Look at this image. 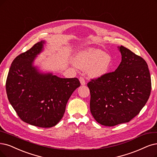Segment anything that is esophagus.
I'll return each instance as SVG.
<instances>
[{"label":"esophagus","mask_w":157,"mask_h":157,"mask_svg":"<svg viewBox=\"0 0 157 157\" xmlns=\"http://www.w3.org/2000/svg\"><path fill=\"white\" fill-rule=\"evenodd\" d=\"M79 82H80V83H81V85H85L86 84L85 80V79L83 77H80Z\"/></svg>","instance_id":"esophagus-1"}]
</instances>
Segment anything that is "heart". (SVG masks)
<instances>
[{"label": "heart", "mask_w": 157, "mask_h": 157, "mask_svg": "<svg viewBox=\"0 0 157 157\" xmlns=\"http://www.w3.org/2000/svg\"><path fill=\"white\" fill-rule=\"evenodd\" d=\"M112 57L105 52L95 48L79 52L74 59V64L81 70H87L92 78H98L106 75L113 67Z\"/></svg>", "instance_id": "obj_1"}]
</instances>
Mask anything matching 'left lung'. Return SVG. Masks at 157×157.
Here are the masks:
<instances>
[{
    "label": "left lung",
    "instance_id": "left-lung-1",
    "mask_svg": "<svg viewBox=\"0 0 157 157\" xmlns=\"http://www.w3.org/2000/svg\"><path fill=\"white\" fill-rule=\"evenodd\" d=\"M118 48L121 61L117 69L87 84L92 115L97 122L109 127L135 117L146 105L151 89L146 61L123 46Z\"/></svg>",
    "mask_w": 157,
    "mask_h": 157
}]
</instances>
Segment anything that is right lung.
Segmentation results:
<instances>
[{"label":"right lung","mask_w":157,"mask_h":157,"mask_svg":"<svg viewBox=\"0 0 157 157\" xmlns=\"http://www.w3.org/2000/svg\"><path fill=\"white\" fill-rule=\"evenodd\" d=\"M44 40L15 58L6 83L8 100L25 122L39 127L55 126L63 118L68 99L80 86L78 78H61L40 72L33 62Z\"/></svg>","instance_id":"right-lung-1"}]
</instances>
